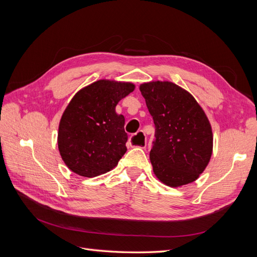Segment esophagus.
<instances>
[{
	"instance_id": "esophagus-1",
	"label": "esophagus",
	"mask_w": 257,
	"mask_h": 257,
	"mask_svg": "<svg viewBox=\"0 0 257 257\" xmlns=\"http://www.w3.org/2000/svg\"><path fill=\"white\" fill-rule=\"evenodd\" d=\"M130 146L131 147H138V148H146L147 145V138L143 131H139L137 134L131 136L130 138Z\"/></svg>"
}]
</instances>
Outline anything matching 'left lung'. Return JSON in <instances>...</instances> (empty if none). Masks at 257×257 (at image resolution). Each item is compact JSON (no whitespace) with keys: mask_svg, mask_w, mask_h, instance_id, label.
I'll list each match as a JSON object with an SVG mask.
<instances>
[{"mask_svg":"<svg viewBox=\"0 0 257 257\" xmlns=\"http://www.w3.org/2000/svg\"><path fill=\"white\" fill-rule=\"evenodd\" d=\"M139 90L155 125L150 151L153 173L178 188L203 174L211 159L213 135L205 111L191 93L170 81H150Z\"/></svg>","mask_w":257,"mask_h":257,"instance_id":"8db88e82","label":"left lung"}]
</instances>
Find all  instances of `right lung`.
Instances as JSON below:
<instances>
[{
	"instance_id": "1",
	"label": "right lung",
	"mask_w": 257,
	"mask_h": 257,
	"mask_svg": "<svg viewBox=\"0 0 257 257\" xmlns=\"http://www.w3.org/2000/svg\"><path fill=\"white\" fill-rule=\"evenodd\" d=\"M134 90L132 82L100 79L74 95L58 132L61 158L72 172L93 178L118 165L126 152L127 134L115 106Z\"/></svg>"
}]
</instances>
